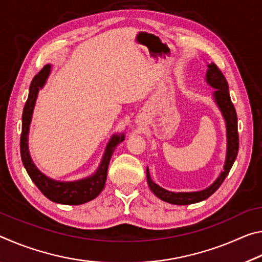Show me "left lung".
<instances>
[{"mask_svg":"<svg viewBox=\"0 0 262 262\" xmlns=\"http://www.w3.org/2000/svg\"><path fill=\"white\" fill-rule=\"evenodd\" d=\"M207 82L210 84L212 88L217 89L214 94L215 100L217 105L220 106L222 113L224 115L225 122H227V134H228V154L227 161H225L224 171L222 172L221 176L217 180L212 184L210 187L207 189L200 190V192L193 193H173L170 190H166L159 187L157 184H155L150 178L149 170H147V179L149 187L151 192L156 195L161 200L172 203V205H192L206 200L214 194L220 186L223 183L224 179L227 178L230 170L233 165V162L236 161L238 149H239V136H238V123H237V113L236 108L230 98L229 94V85L227 79H225L223 73L217 67L215 63L208 64L207 72Z\"/></svg>","mask_w":262,"mask_h":262,"instance_id":"8db88e82","label":"left lung"}]
</instances>
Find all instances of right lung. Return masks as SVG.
Segmentation results:
<instances>
[{
  "mask_svg": "<svg viewBox=\"0 0 262 262\" xmlns=\"http://www.w3.org/2000/svg\"><path fill=\"white\" fill-rule=\"evenodd\" d=\"M50 69L51 66L46 64L40 72L35 75L32 82H31L29 97L24 106L23 117H21V161H23L26 172H28V174L30 176L31 180L33 181L35 186L40 189V192L45 195L47 199H50L53 202L62 203V205H82V203L94 200V199H96L100 194L101 190L104 189L111 157H112L117 145L123 140V135H114L112 139H111L110 143L107 144V148H106V152L104 155L103 161H101L98 171H97L94 176H91L90 178L73 181V183H59V181H54L47 178L46 176H43L41 172L35 167L34 163L30 157L28 148V134L39 88H41L43 85V83H45L48 74H50Z\"/></svg>",
  "mask_w": 262,
  "mask_h": 262,
  "instance_id": "obj_1",
  "label": "right lung"
}]
</instances>
